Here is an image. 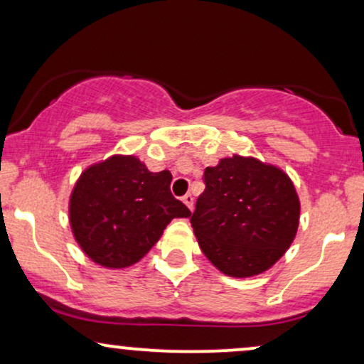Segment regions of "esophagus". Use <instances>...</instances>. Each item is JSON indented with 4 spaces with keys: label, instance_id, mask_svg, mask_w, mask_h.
Here are the masks:
<instances>
[{
    "label": "esophagus",
    "instance_id": "obj_1",
    "mask_svg": "<svg viewBox=\"0 0 364 364\" xmlns=\"http://www.w3.org/2000/svg\"><path fill=\"white\" fill-rule=\"evenodd\" d=\"M183 202H185V205H186L188 208H190V210H193V202H195L193 195L186 193L185 196H183Z\"/></svg>",
    "mask_w": 364,
    "mask_h": 364
}]
</instances>
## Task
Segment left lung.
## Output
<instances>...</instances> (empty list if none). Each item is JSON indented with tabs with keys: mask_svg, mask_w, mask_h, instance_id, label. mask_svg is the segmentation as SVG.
<instances>
[{
	"mask_svg": "<svg viewBox=\"0 0 364 364\" xmlns=\"http://www.w3.org/2000/svg\"><path fill=\"white\" fill-rule=\"evenodd\" d=\"M203 179L190 219L203 255L229 277L269 270L298 231L299 198L289 176L255 157L232 156L207 168Z\"/></svg>",
	"mask_w": 364,
	"mask_h": 364,
	"instance_id": "obj_1",
	"label": "left lung"
}]
</instances>
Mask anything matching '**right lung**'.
Instances as JSON below:
<instances>
[{
  "mask_svg": "<svg viewBox=\"0 0 364 364\" xmlns=\"http://www.w3.org/2000/svg\"><path fill=\"white\" fill-rule=\"evenodd\" d=\"M169 171L150 173L135 156H112L82 173L70 225L92 262L124 269L149 253L174 217L191 212L171 193Z\"/></svg>",
  "mask_w": 364,
  "mask_h": 364,
  "instance_id": "right-lung-1",
  "label": "right lung"
}]
</instances>
